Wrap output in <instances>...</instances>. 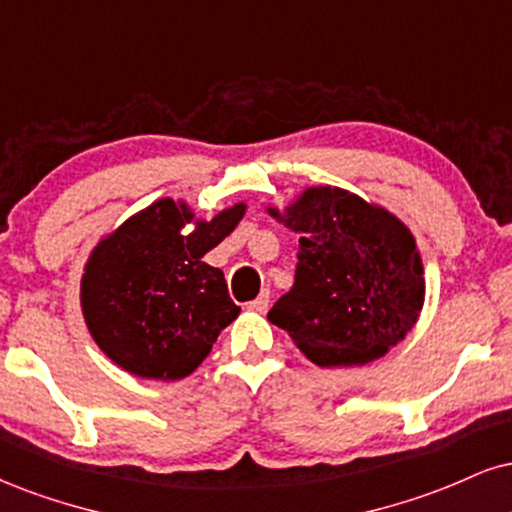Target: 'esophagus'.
Segmentation results:
<instances>
[{
    "mask_svg": "<svg viewBox=\"0 0 512 512\" xmlns=\"http://www.w3.org/2000/svg\"><path fill=\"white\" fill-rule=\"evenodd\" d=\"M250 310H255V312H267L269 310V291H267V288H264V291L257 295L255 300H252Z\"/></svg>",
    "mask_w": 512,
    "mask_h": 512,
    "instance_id": "esophagus-1",
    "label": "esophagus"
}]
</instances>
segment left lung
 <instances>
[{
	"label": "left lung",
	"mask_w": 512,
	"mask_h": 512,
	"mask_svg": "<svg viewBox=\"0 0 512 512\" xmlns=\"http://www.w3.org/2000/svg\"><path fill=\"white\" fill-rule=\"evenodd\" d=\"M267 214L298 233L295 283L269 322L319 367L384 357L420 319L424 264L415 236L386 207L336 186H310Z\"/></svg>",
	"instance_id": "obj_1"
}]
</instances>
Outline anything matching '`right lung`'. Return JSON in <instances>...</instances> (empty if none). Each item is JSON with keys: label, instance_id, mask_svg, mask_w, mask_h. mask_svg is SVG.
I'll return each instance as SVG.
<instances>
[{"label": "right lung", "instance_id": "right-lung-1", "mask_svg": "<svg viewBox=\"0 0 512 512\" xmlns=\"http://www.w3.org/2000/svg\"><path fill=\"white\" fill-rule=\"evenodd\" d=\"M245 209L236 202L202 219L186 200L162 197L97 240L80 276V310L114 365L157 381L186 379L202 365L240 315L224 272L202 257L231 236Z\"/></svg>", "mask_w": 512, "mask_h": 512}]
</instances>
